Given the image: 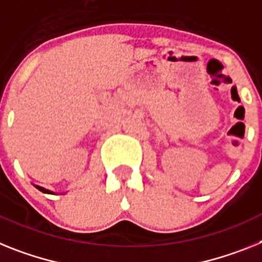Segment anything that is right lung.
Masks as SVG:
<instances>
[{"label":"right lung","mask_w":262,"mask_h":262,"mask_svg":"<svg viewBox=\"0 0 262 262\" xmlns=\"http://www.w3.org/2000/svg\"><path fill=\"white\" fill-rule=\"evenodd\" d=\"M36 188L38 189V190H41V192H43V193H52L50 190H48V189H45V188H41V186H36Z\"/></svg>","instance_id":"1"}]
</instances>
